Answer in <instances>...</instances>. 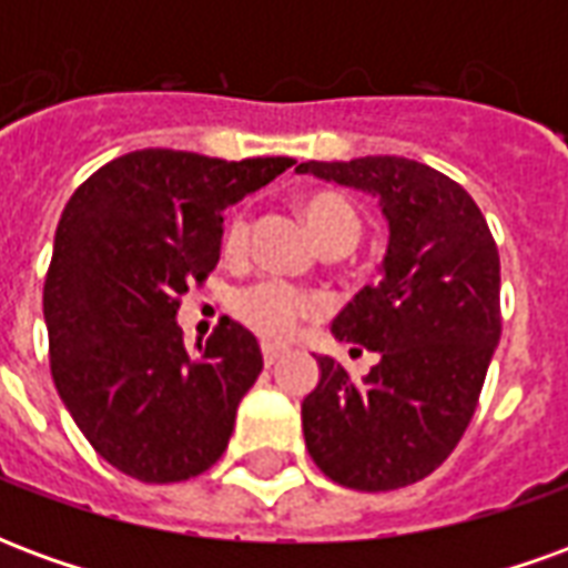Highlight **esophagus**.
Returning <instances> with one entry per match:
<instances>
[{
    "instance_id": "obj_1",
    "label": "esophagus",
    "mask_w": 568,
    "mask_h": 568,
    "mask_svg": "<svg viewBox=\"0 0 568 568\" xmlns=\"http://www.w3.org/2000/svg\"><path fill=\"white\" fill-rule=\"evenodd\" d=\"M261 356H264V365H267V368H273V365L283 358V349H276V346H264V349H261Z\"/></svg>"
}]
</instances>
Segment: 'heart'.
Masks as SVG:
<instances>
[{"instance_id":"heart-1","label":"heart","mask_w":568,"mask_h":568,"mask_svg":"<svg viewBox=\"0 0 568 568\" xmlns=\"http://www.w3.org/2000/svg\"><path fill=\"white\" fill-rule=\"evenodd\" d=\"M301 212H304V222L316 236V243L322 248L332 246V243H356L362 234V222H358L356 206L334 191H316L301 200ZM248 234H252V219L246 210L231 212V219L224 224L222 246L224 252L236 258L243 255L248 246ZM231 310L234 316L248 332L258 334L261 341H288L292 334L301 328V322L316 316L322 310L320 297L310 295L304 288L295 285L280 283V280H258V283L243 285L240 292L231 297Z\"/></svg>"}]
</instances>
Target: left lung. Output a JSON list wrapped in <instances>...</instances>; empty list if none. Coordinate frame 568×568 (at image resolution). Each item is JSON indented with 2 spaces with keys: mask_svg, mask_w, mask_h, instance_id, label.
I'll return each instance as SVG.
<instances>
[{
  "mask_svg": "<svg viewBox=\"0 0 568 568\" xmlns=\"http://www.w3.org/2000/svg\"><path fill=\"white\" fill-rule=\"evenodd\" d=\"M297 173L368 191L389 222L381 283L332 322L337 341L381 362L353 381L320 356V383L301 405L307 450L349 489L417 484L463 438L499 344L496 240L468 191L426 163L377 154L307 161Z\"/></svg>",
  "mask_w": 568,
  "mask_h": 568,
  "instance_id": "obj_1",
  "label": "left lung"
}]
</instances>
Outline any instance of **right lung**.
Listing matches in <instances>:
<instances>
[{"instance_id":"add662e5","label":"right lung","mask_w":568,"mask_h":568,"mask_svg":"<svg viewBox=\"0 0 568 568\" xmlns=\"http://www.w3.org/2000/svg\"><path fill=\"white\" fill-rule=\"evenodd\" d=\"M142 149L79 185L44 276L51 377L75 426L145 484L203 475L227 450L236 405L258 381L255 334L224 316L187 349L179 297L222 252V212L292 166Z\"/></svg>"}]
</instances>
